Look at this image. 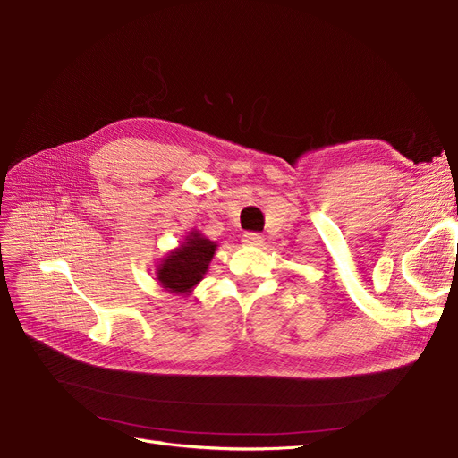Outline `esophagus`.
<instances>
[{"instance_id": "esophagus-1", "label": "esophagus", "mask_w": 458, "mask_h": 458, "mask_svg": "<svg viewBox=\"0 0 458 458\" xmlns=\"http://www.w3.org/2000/svg\"><path fill=\"white\" fill-rule=\"evenodd\" d=\"M242 242H243L245 245H249V247H254V245H259V243L263 242V235L254 233V232H247V233L242 237Z\"/></svg>"}]
</instances>
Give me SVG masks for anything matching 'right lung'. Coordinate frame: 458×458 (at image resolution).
I'll return each instance as SVG.
<instances>
[{
	"label": "right lung",
	"mask_w": 458,
	"mask_h": 458,
	"mask_svg": "<svg viewBox=\"0 0 458 458\" xmlns=\"http://www.w3.org/2000/svg\"><path fill=\"white\" fill-rule=\"evenodd\" d=\"M216 245L197 232H191L185 245L159 263L157 280L171 293H187L208 271Z\"/></svg>",
	"instance_id": "obj_1"
}]
</instances>
